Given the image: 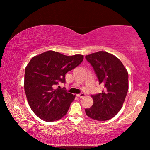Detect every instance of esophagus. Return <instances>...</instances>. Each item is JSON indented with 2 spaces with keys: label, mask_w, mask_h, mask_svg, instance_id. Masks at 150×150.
I'll return each mask as SVG.
<instances>
[{
  "label": "esophagus",
  "mask_w": 150,
  "mask_h": 150,
  "mask_svg": "<svg viewBox=\"0 0 150 150\" xmlns=\"http://www.w3.org/2000/svg\"><path fill=\"white\" fill-rule=\"evenodd\" d=\"M85 96V93H81L79 94H77V96H78V97H79V98H83Z\"/></svg>",
  "instance_id": "esophagus-1"
}]
</instances>
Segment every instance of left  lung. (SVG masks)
<instances>
[{"label": "left lung", "mask_w": 150, "mask_h": 150, "mask_svg": "<svg viewBox=\"0 0 150 150\" xmlns=\"http://www.w3.org/2000/svg\"><path fill=\"white\" fill-rule=\"evenodd\" d=\"M100 84H104L101 93L92 95L93 104L86 108V115L97 121L113 117L122 108L128 90V73L120 59L106 51L86 55Z\"/></svg>", "instance_id": "obj_1"}]
</instances>
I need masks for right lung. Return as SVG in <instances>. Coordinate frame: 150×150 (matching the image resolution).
I'll return each instance as SVG.
<instances>
[{
	"instance_id": "right-lung-1",
	"label": "right lung",
	"mask_w": 150,
	"mask_h": 150,
	"mask_svg": "<svg viewBox=\"0 0 150 150\" xmlns=\"http://www.w3.org/2000/svg\"><path fill=\"white\" fill-rule=\"evenodd\" d=\"M84 56H66L52 50L37 55L26 65L24 87L28 103L38 117L52 122L67 114L75 95L54 85L65 83V74L79 65Z\"/></svg>"
}]
</instances>
